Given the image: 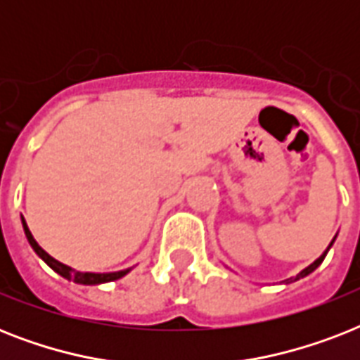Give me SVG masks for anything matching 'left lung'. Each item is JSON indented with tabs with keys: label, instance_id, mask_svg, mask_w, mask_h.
<instances>
[{
	"label": "left lung",
	"instance_id": "left-lung-1",
	"mask_svg": "<svg viewBox=\"0 0 360 360\" xmlns=\"http://www.w3.org/2000/svg\"><path fill=\"white\" fill-rule=\"evenodd\" d=\"M335 239H336V236H335ZM335 239L330 240V243H329V246H327V248H325V252H323V254H321V256H319L318 259H316V262H314V263H310V265H308V267H304V269H302L301 273H299V274H295V276H291V278H285V280H284V284H291V282H297V280L304 278V276H308V274H310V273H314V271H316V269H318L319 265H321V262H323V259H325V256H327V252L330 250V246H333V243H335Z\"/></svg>",
	"mask_w": 360,
	"mask_h": 360
}]
</instances>
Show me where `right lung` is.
Segmentation results:
<instances>
[{
	"label": "right lung",
	"instance_id": "add662e5",
	"mask_svg": "<svg viewBox=\"0 0 360 360\" xmlns=\"http://www.w3.org/2000/svg\"><path fill=\"white\" fill-rule=\"evenodd\" d=\"M22 226H24V233L27 237V243L31 245V248L35 250V254L41 257L42 262L46 263L48 267L56 271L58 274H61L63 278L67 280H72L76 284H84V285H98V284H106V282H114V280H120L123 278L124 274H129L132 271V267L129 269H123V271H114V273H82V271H76V269L69 267V265H65V263L58 262L56 257H52L48 254L46 250H42L39 243L35 240V237L31 236L30 228L25 224V219L22 217Z\"/></svg>",
	"mask_w": 360,
	"mask_h": 360
}]
</instances>
